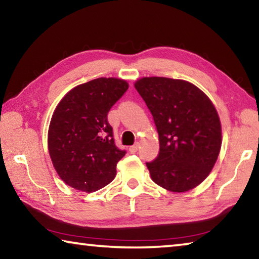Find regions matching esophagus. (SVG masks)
Returning a JSON list of instances; mask_svg holds the SVG:
<instances>
[{"instance_id": "obj_1", "label": "esophagus", "mask_w": 259, "mask_h": 259, "mask_svg": "<svg viewBox=\"0 0 259 259\" xmlns=\"http://www.w3.org/2000/svg\"><path fill=\"white\" fill-rule=\"evenodd\" d=\"M138 147H139V144L138 143H136L135 145H133V146H130L129 147V152L130 153H136L138 151Z\"/></svg>"}]
</instances>
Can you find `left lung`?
I'll return each instance as SVG.
<instances>
[{
    "label": "left lung",
    "instance_id": "1",
    "mask_svg": "<svg viewBox=\"0 0 259 259\" xmlns=\"http://www.w3.org/2000/svg\"><path fill=\"white\" fill-rule=\"evenodd\" d=\"M135 87L154 120L160 151L146 162L153 182L187 192L211 171L222 146L216 108L199 88L184 80L143 77Z\"/></svg>",
    "mask_w": 259,
    "mask_h": 259
}]
</instances>
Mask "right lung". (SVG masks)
Here are the masks:
<instances>
[{
	"mask_svg": "<svg viewBox=\"0 0 259 259\" xmlns=\"http://www.w3.org/2000/svg\"><path fill=\"white\" fill-rule=\"evenodd\" d=\"M120 78L99 77L74 88L51 117L48 148L59 177L75 190L95 192L111 183L125 155L114 143L107 114L128 90Z\"/></svg>",
	"mask_w": 259,
	"mask_h": 259,
	"instance_id": "right-lung-1",
	"label": "right lung"
}]
</instances>
